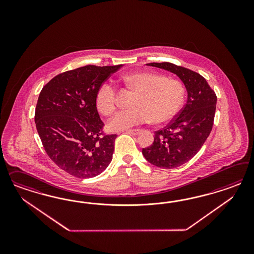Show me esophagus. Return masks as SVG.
Segmentation results:
<instances>
[{
    "instance_id": "34e87169",
    "label": "esophagus",
    "mask_w": 254,
    "mask_h": 254,
    "mask_svg": "<svg viewBox=\"0 0 254 254\" xmlns=\"http://www.w3.org/2000/svg\"><path fill=\"white\" fill-rule=\"evenodd\" d=\"M127 132L129 133V134H132V135H138L139 133V129H128V130H127Z\"/></svg>"
}]
</instances>
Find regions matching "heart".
I'll return each instance as SVG.
<instances>
[{
  "label": "heart",
  "instance_id": "heart-1",
  "mask_svg": "<svg viewBox=\"0 0 254 254\" xmlns=\"http://www.w3.org/2000/svg\"><path fill=\"white\" fill-rule=\"evenodd\" d=\"M131 90L137 93L130 110L120 111L109 121L113 131L126 130L140 124L167 123L177 116L185 100V87L177 79L150 72L138 71L124 77ZM96 106L104 116L116 109V89L109 81L100 84L96 92Z\"/></svg>",
  "mask_w": 254,
  "mask_h": 254
}]
</instances>
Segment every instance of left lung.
Segmentation results:
<instances>
[{"instance_id":"8db88e82","label":"left lung","mask_w":254,"mask_h":254,"mask_svg":"<svg viewBox=\"0 0 254 254\" xmlns=\"http://www.w3.org/2000/svg\"><path fill=\"white\" fill-rule=\"evenodd\" d=\"M149 66L176 74L185 84L187 101L176 117L163 129L155 131L154 142L143 148L147 161L161 169H175L198 153L212 129L217 97L199 73L173 63H149Z\"/></svg>"}]
</instances>
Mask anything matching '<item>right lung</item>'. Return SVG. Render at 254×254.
<instances>
[{
  "mask_svg": "<svg viewBox=\"0 0 254 254\" xmlns=\"http://www.w3.org/2000/svg\"><path fill=\"white\" fill-rule=\"evenodd\" d=\"M122 65H87L58 74L39 95L34 121L46 154L76 178H93L112 161L116 134L104 135L96 106L100 84Z\"/></svg>",
  "mask_w": 254,
  "mask_h": 254,
  "instance_id": "right-lung-1",
  "label": "right lung"
}]
</instances>
